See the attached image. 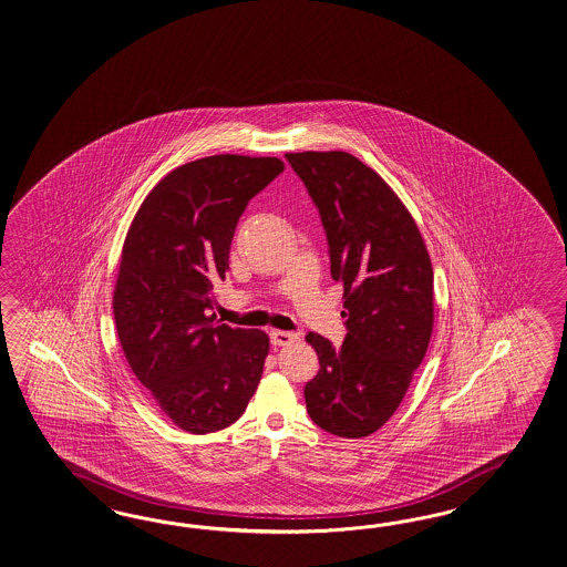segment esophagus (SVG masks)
I'll return each instance as SVG.
<instances>
[{"mask_svg": "<svg viewBox=\"0 0 567 567\" xmlns=\"http://www.w3.org/2000/svg\"><path fill=\"white\" fill-rule=\"evenodd\" d=\"M271 346L274 348H284V346H290L293 341H298V334L290 333V331H271Z\"/></svg>", "mask_w": 567, "mask_h": 567, "instance_id": "obj_1", "label": "esophagus"}]
</instances>
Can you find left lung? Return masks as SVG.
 Here are the masks:
<instances>
[{"mask_svg":"<svg viewBox=\"0 0 567 567\" xmlns=\"http://www.w3.org/2000/svg\"><path fill=\"white\" fill-rule=\"evenodd\" d=\"M319 207L331 276L343 284L348 334L319 333L306 382L308 415L341 437L374 434L401 405L434 329V271L415 219L370 166L348 152L286 154Z\"/></svg>","mask_w":567,"mask_h":567,"instance_id":"obj_1","label":"left lung"}]
</instances>
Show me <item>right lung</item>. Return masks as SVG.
I'll return each mask as SVG.
<instances>
[{"label":"right lung","instance_id":"1","mask_svg":"<svg viewBox=\"0 0 567 567\" xmlns=\"http://www.w3.org/2000/svg\"><path fill=\"white\" fill-rule=\"evenodd\" d=\"M279 158L218 154L175 168L131 221L113 293L116 334L137 380L189 434L228 427L261 380L269 337L216 322L238 218Z\"/></svg>","mask_w":567,"mask_h":567}]
</instances>
